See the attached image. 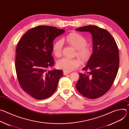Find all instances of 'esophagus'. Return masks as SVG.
<instances>
[{
  "mask_svg": "<svg viewBox=\"0 0 129 129\" xmlns=\"http://www.w3.org/2000/svg\"><path fill=\"white\" fill-rule=\"evenodd\" d=\"M69 72H67V71H63V75H66L67 74H69Z\"/></svg>",
  "mask_w": 129,
  "mask_h": 129,
  "instance_id": "34e87169",
  "label": "esophagus"
}]
</instances>
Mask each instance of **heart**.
<instances>
[{"label":"heart","instance_id":"obj_1","mask_svg":"<svg viewBox=\"0 0 129 129\" xmlns=\"http://www.w3.org/2000/svg\"><path fill=\"white\" fill-rule=\"evenodd\" d=\"M64 40L76 49L77 56L82 61H86L91 57L92 50L89 46L86 45L87 40L81 34L76 32L71 33L67 35ZM63 45V42L62 40H58L54 43L52 51L55 56L60 57L61 56ZM80 64V61L78 59L66 58L59 60L57 63L59 68L67 72L72 71L78 67Z\"/></svg>","mask_w":129,"mask_h":129}]
</instances>
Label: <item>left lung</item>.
Listing matches in <instances>:
<instances>
[{"label":"left lung","mask_w":129,"mask_h":129,"mask_svg":"<svg viewBox=\"0 0 129 129\" xmlns=\"http://www.w3.org/2000/svg\"><path fill=\"white\" fill-rule=\"evenodd\" d=\"M76 30L91 34L93 53L82 69L84 72L80 73L76 86L84 96L97 99L108 91L116 78L119 63L118 46L108 31L97 26H85Z\"/></svg>","instance_id":"8db88e82"}]
</instances>
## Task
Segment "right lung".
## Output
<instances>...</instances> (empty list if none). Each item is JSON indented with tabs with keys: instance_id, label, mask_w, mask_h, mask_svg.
Segmentation results:
<instances>
[{
	"instance_id": "add662e5",
	"label": "right lung",
	"mask_w": 129,
	"mask_h": 129,
	"mask_svg": "<svg viewBox=\"0 0 129 129\" xmlns=\"http://www.w3.org/2000/svg\"><path fill=\"white\" fill-rule=\"evenodd\" d=\"M64 29L40 25L28 30L16 47L15 68L17 79L25 92L37 100L47 99L56 91L63 76L61 70H50L53 41Z\"/></svg>"
}]
</instances>
